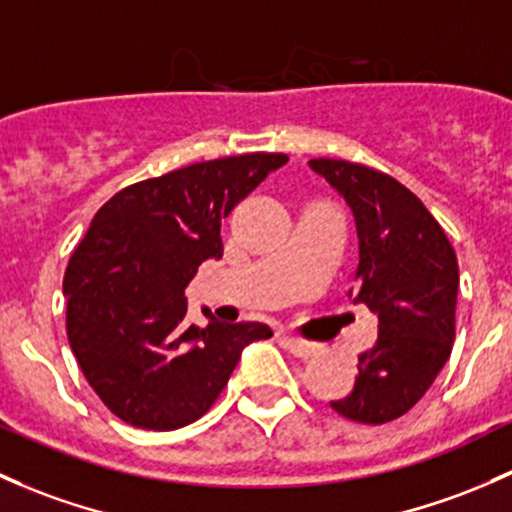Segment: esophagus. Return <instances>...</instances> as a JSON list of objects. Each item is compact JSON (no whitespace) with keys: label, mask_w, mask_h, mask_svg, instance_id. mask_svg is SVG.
<instances>
[{"label":"esophagus","mask_w":512,"mask_h":512,"mask_svg":"<svg viewBox=\"0 0 512 512\" xmlns=\"http://www.w3.org/2000/svg\"><path fill=\"white\" fill-rule=\"evenodd\" d=\"M282 343L284 348H287L289 353H294L297 358H311V355H316L321 351L319 343H311V341H304V338H294V336H282Z\"/></svg>","instance_id":"obj_1"}]
</instances>
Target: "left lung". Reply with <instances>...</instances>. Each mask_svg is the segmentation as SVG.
Masks as SVG:
<instances>
[{"label": "left lung", "mask_w": 512, "mask_h": 512, "mask_svg": "<svg viewBox=\"0 0 512 512\" xmlns=\"http://www.w3.org/2000/svg\"><path fill=\"white\" fill-rule=\"evenodd\" d=\"M309 166L351 206L360 252L351 297L378 314V341L358 355L353 390L331 407L360 424L392 422L422 400L451 355L456 252L424 203L392 176L343 159Z\"/></svg>", "instance_id": "obj_1"}]
</instances>
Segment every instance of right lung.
I'll list each match as a JSON object with an SVG mask.
<instances>
[{
  "label": "right lung",
  "instance_id": "1",
  "mask_svg": "<svg viewBox=\"0 0 512 512\" xmlns=\"http://www.w3.org/2000/svg\"><path fill=\"white\" fill-rule=\"evenodd\" d=\"M287 154H240L122 188L95 213L63 277L66 331L90 387L122 422L169 432L203 417L257 321H186L184 289L223 257L220 223Z\"/></svg>",
  "mask_w": 512,
  "mask_h": 512
}]
</instances>
